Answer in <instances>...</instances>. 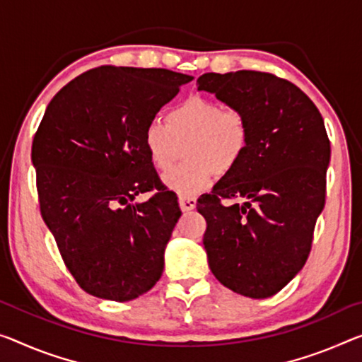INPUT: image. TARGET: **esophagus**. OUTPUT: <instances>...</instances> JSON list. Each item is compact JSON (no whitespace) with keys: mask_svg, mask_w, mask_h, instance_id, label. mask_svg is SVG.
I'll use <instances>...</instances> for the list:
<instances>
[{"mask_svg":"<svg viewBox=\"0 0 362 362\" xmlns=\"http://www.w3.org/2000/svg\"><path fill=\"white\" fill-rule=\"evenodd\" d=\"M177 202H180V207L182 212H189V210H192L196 207V199L194 197H180L177 199Z\"/></svg>","mask_w":362,"mask_h":362,"instance_id":"34e87169","label":"esophagus"}]
</instances>
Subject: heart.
<instances>
[{
    "label": "heart",
    "instance_id": "1",
    "mask_svg": "<svg viewBox=\"0 0 362 362\" xmlns=\"http://www.w3.org/2000/svg\"><path fill=\"white\" fill-rule=\"evenodd\" d=\"M144 148L150 163L168 170L185 146L186 162L163 175L165 186L180 197L197 196L216 175L231 173L246 155L251 142L247 118L239 110L223 108L216 100L189 95L165 116L144 127Z\"/></svg>",
    "mask_w": 362,
    "mask_h": 362
}]
</instances>
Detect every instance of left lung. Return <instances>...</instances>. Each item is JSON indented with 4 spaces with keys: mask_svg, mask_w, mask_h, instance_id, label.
<instances>
[{
    "mask_svg": "<svg viewBox=\"0 0 362 362\" xmlns=\"http://www.w3.org/2000/svg\"><path fill=\"white\" fill-rule=\"evenodd\" d=\"M197 88L244 113L251 129L241 163L197 200L210 270L243 296H274L304 267L325 205L324 119L301 88L270 72H207Z\"/></svg>",
    "mask_w": 362,
    "mask_h": 362,
    "instance_id": "1",
    "label": "left lung"
}]
</instances>
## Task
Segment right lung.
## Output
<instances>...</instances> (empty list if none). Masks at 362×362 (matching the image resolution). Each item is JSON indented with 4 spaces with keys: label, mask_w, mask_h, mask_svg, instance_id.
Masks as SVG:
<instances>
[{
    "label": "right lung",
    "mask_w": 362,
    "mask_h": 362,
    "mask_svg": "<svg viewBox=\"0 0 362 362\" xmlns=\"http://www.w3.org/2000/svg\"><path fill=\"white\" fill-rule=\"evenodd\" d=\"M192 77L100 66L53 97L32 142L40 214L82 290L110 301L147 293L181 216L144 148V127ZM153 192L144 204L139 193Z\"/></svg>",
    "instance_id": "add662e5"
}]
</instances>
